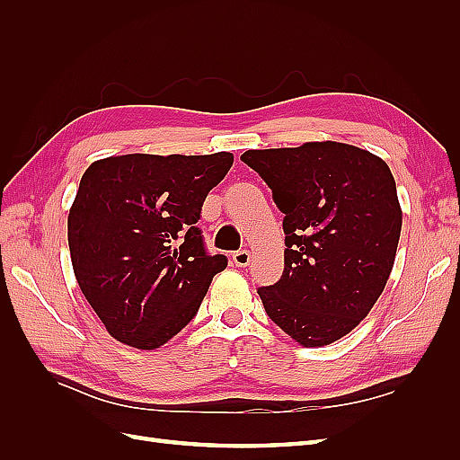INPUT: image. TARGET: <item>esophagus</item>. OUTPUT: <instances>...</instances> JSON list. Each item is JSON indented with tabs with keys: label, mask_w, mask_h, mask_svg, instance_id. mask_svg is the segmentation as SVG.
I'll return each instance as SVG.
<instances>
[{
	"label": "esophagus",
	"mask_w": 460,
	"mask_h": 460,
	"mask_svg": "<svg viewBox=\"0 0 460 460\" xmlns=\"http://www.w3.org/2000/svg\"><path fill=\"white\" fill-rule=\"evenodd\" d=\"M232 261L235 267H247V264L252 262V252H249V249H240V252H235L232 255Z\"/></svg>",
	"instance_id": "obj_1"
}]
</instances>
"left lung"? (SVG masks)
Returning a JSON list of instances; mask_svg holds the SVG:
<instances>
[{
	"label": "left lung",
	"mask_w": 460,
	"mask_h": 460,
	"mask_svg": "<svg viewBox=\"0 0 460 460\" xmlns=\"http://www.w3.org/2000/svg\"><path fill=\"white\" fill-rule=\"evenodd\" d=\"M242 161L284 213V272L257 289L264 311L303 347L338 341L367 318L394 269L402 213L392 171L340 142L249 149Z\"/></svg>",
	"instance_id": "8db88e82"
}]
</instances>
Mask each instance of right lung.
Listing matches in <instances>:
<instances>
[{"label":"right lung","instance_id":"right-lung-1","mask_svg":"<svg viewBox=\"0 0 460 460\" xmlns=\"http://www.w3.org/2000/svg\"><path fill=\"white\" fill-rule=\"evenodd\" d=\"M234 163L213 155H130L88 166L68 211V249L82 294L107 332L157 349L196 316L225 255H207L196 222Z\"/></svg>","mask_w":460,"mask_h":460}]
</instances>
